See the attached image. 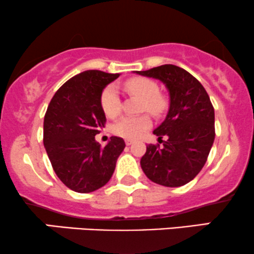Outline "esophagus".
<instances>
[{
    "label": "esophagus",
    "mask_w": 254,
    "mask_h": 254,
    "mask_svg": "<svg viewBox=\"0 0 254 254\" xmlns=\"http://www.w3.org/2000/svg\"><path fill=\"white\" fill-rule=\"evenodd\" d=\"M133 142H134L133 140H129V139H127V140H126V145H127V146H130V145H132Z\"/></svg>",
    "instance_id": "34e87169"
}]
</instances>
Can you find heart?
<instances>
[{"label": "heart", "mask_w": 254, "mask_h": 254, "mask_svg": "<svg viewBox=\"0 0 254 254\" xmlns=\"http://www.w3.org/2000/svg\"><path fill=\"white\" fill-rule=\"evenodd\" d=\"M125 88L132 95L142 99L141 111L152 114H160L166 107V101L160 95L156 82L147 77H133L125 83ZM102 111L108 118L118 117L121 111L120 94L115 84H108L101 94ZM152 127V119L148 115L122 117L113 125V132L125 139H136Z\"/></svg>", "instance_id": "obj_1"}]
</instances>
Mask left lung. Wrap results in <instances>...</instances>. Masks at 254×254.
<instances>
[{
	"label": "left lung",
	"instance_id": "obj_1",
	"mask_svg": "<svg viewBox=\"0 0 254 254\" xmlns=\"http://www.w3.org/2000/svg\"><path fill=\"white\" fill-rule=\"evenodd\" d=\"M136 74L160 80L170 93L167 117L153 132L164 146H147L140 161L143 173L162 186H184L202 170L214 141V108L208 94L192 74L174 64Z\"/></svg>",
	"mask_w": 254,
	"mask_h": 254
}]
</instances>
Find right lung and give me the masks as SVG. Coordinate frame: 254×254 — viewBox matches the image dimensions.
Wrapping results in <instances>:
<instances>
[{
  "label": "right lung",
  "mask_w": 254,
  "mask_h": 254,
  "mask_svg": "<svg viewBox=\"0 0 254 254\" xmlns=\"http://www.w3.org/2000/svg\"><path fill=\"white\" fill-rule=\"evenodd\" d=\"M119 76L82 71L62 84L47 108L43 145L59 179L74 192L89 193L105 186L126 147L118 136H112L105 147L95 141L106 124L102 90Z\"/></svg>",
  "instance_id": "right-lung-1"
}]
</instances>
